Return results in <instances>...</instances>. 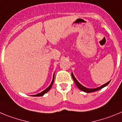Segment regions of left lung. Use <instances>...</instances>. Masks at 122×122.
Returning a JSON list of instances; mask_svg holds the SVG:
<instances>
[{
	"instance_id": "left-lung-1",
	"label": "left lung",
	"mask_w": 122,
	"mask_h": 122,
	"mask_svg": "<svg viewBox=\"0 0 122 122\" xmlns=\"http://www.w3.org/2000/svg\"><path fill=\"white\" fill-rule=\"evenodd\" d=\"M72 78H73V81H74L75 83L76 84V86H77L78 87L79 89H80L81 91H83V92H87V93H90V92H95V91H98V90L101 89L102 88H103V87H105L106 86H107V84H109V83H110V81H108L107 83H105V84H103V85L101 86L100 87H97V88H94V89H89V88H87V87H84V86H83V85H81V84H80V83H79L78 81L77 80H76V79L75 78L74 75H73V73H72Z\"/></svg>"
}]
</instances>
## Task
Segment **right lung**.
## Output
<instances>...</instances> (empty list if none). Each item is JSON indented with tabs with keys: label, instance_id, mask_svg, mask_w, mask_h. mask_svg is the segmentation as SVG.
<instances>
[{
	"label": "right lung",
	"instance_id": "1",
	"mask_svg": "<svg viewBox=\"0 0 122 122\" xmlns=\"http://www.w3.org/2000/svg\"><path fill=\"white\" fill-rule=\"evenodd\" d=\"M54 78H55V77H54V75H53V80H52V81H51V84H50V86H49V87H48L46 89H45L44 91H42V92H41V93H39V94H36V95H33V96H35V97H41V96H42V95H44V94H46V93L48 91H49V90H50V89H51V86H52V85H53V82H54Z\"/></svg>",
	"mask_w": 122,
	"mask_h": 122
}]
</instances>
